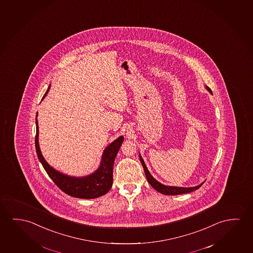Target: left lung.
<instances>
[{
    "mask_svg": "<svg viewBox=\"0 0 253 253\" xmlns=\"http://www.w3.org/2000/svg\"><path fill=\"white\" fill-rule=\"evenodd\" d=\"M205 87H206V89L208 90L211 94H213L212 91H211V89H210L208 85H205ZM139 159H140L141 163H142V166H143V168H144V173H145V176H146L148 182L150 183V185H151L155 190L160 192V194H162V195H178L191 193V192H193V191L197 190L198 188L202 187V184L205 182V181H203V182L201 183L198 186L192 187H173V186H167V185H164L162 183L159 182L157 179H154L153 176L150 173V171H149L147 168H146L145 163H144V160H143V158H142L140 153H139Z\"/></svg>",
    "mask_w": 253,
    "mask_h": 253,
    "instance_id": "left-lung-1",
    "label": "left lung"
}]
</instances>
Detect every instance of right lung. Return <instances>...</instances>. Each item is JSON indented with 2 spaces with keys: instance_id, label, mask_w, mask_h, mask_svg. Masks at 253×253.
Wrapping results in <instances>:
<instances>
[{
  "instance_id": "obj_1",
  "label": "right lung",
  "mask_w": 253,
  "mask_h": 253,
  "mask_svg": "<svg viewBox=\"0 0 253 253\" xmlns=\"http://www.w3.org/2000/svg\"><path fill=\"white\" fill-rule=\"evenodd\" d=\"M50 87L51 84L43 94L42 101L46 96ZM36 151L39 161L42 164L47 174L64 193L75 198L94 199L106 195L110 190L113 184V166L117 152L120 150L121 145L125 139L124 136H119L104 149L100 166L95 171L85 176L75 177L56 170L44 160L39 147L38 113L36 116Z\"/></svg>"
}]
</instances>
